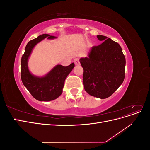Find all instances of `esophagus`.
<instances>
[{"label": "esophagus", "mask_w": 150, "mask_h": 150, "mask_svg": "<svg viewBox=\"0 0 150 150\" xmlns=\"http://www.w3.org/2000/svg\"><path fill=\"white\" fill-rule=\"evenodd\" d=\"M74 64H75L76 65H79V64H80L79 60L78 58H75L74 59Z\"/></svg>", "instance_id": "esophagus-1"}]
</instances>
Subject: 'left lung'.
Wrapping results in <instances>:
<instances>
[{"label":"left lung","instance_id":"obj_1","mask_svg":"<svg viewBox=\"0 0 150 150\" xmlns=\"http://www.w3.org/2000/svg\"><path fill=\"white\" fill-rule=\"evenodd\" d=\"M103 43L93 46L88 57L79 59L84 69V89L91 96L105 99L114 93L125 79L126 59L120 44L98 35Z\"/></svg>","mask_w":150,"mask_h":150}]
</instances>
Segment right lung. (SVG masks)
Returning <instances> with one entry per match:
<instances>
[{"label":"right lung","mask_w":150,"mask_h":150,"mask_svg":"<svg viewBox=\"0 0 150 150\" xmlns=\"http://www.w3.org/2000/svg\"><path fill=\"white\" fill-rule=\"evenodd\" d=\"M45 38L54 39L57 37L49 34H42L29 41L26 45L25 52L21 59V79L29 93L40 101H50L59 97L64 85L66 77L74 67V62L69 66L57 64L43 76H38L30 72L28 60L34 47Z\"/></svg>","instance_id":"obj_1"}]
</instances>
